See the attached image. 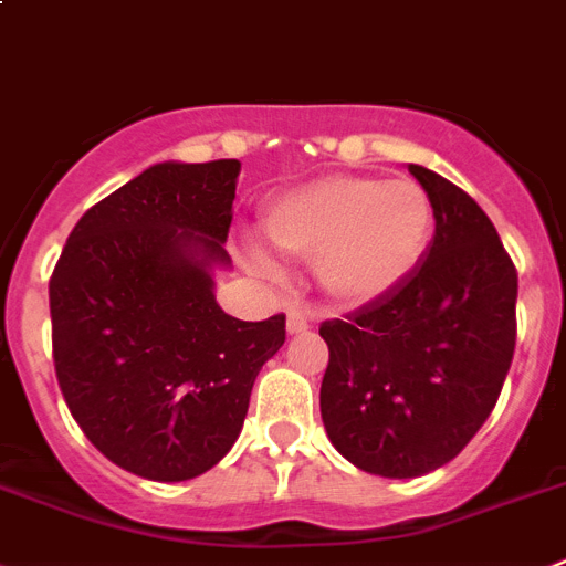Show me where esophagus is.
<instances>
[{"instance_id":"1","label":"esophagus","mask_w":566,"mask_h":566,"mask_svg":"<svg viewBox=\"0 0 566 566\" xmlns=\"http://www.w3.org/2000/svg\"><path fill=\"white\" fill-rule=\"evenodd\" d=\"M308 328H311V319H308V314H305V311H300V308L289 311V317H286L289 334H305Z\"/></svg>"}]
</instances>
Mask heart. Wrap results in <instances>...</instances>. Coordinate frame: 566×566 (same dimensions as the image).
<instances>
[{
  "label": "heart",
  "mask_w": 566,
  "mask_h": 566,
  "mask_svg": "<svg viewBox=\"0 0 566 566\" xmlns=\"http://www.w3.org/2000/svg\"><path fill=\"white\" fill-rule=\"evenodd\" d=\"M263 232L280 252L314 261L328 297L365 305L396 292L423 261L434 207L415 179L325 176L274 199ZM249 261L272 269L261 247H249Z\"/></svg>",
  "instance_id": "1"
}]
</instances>
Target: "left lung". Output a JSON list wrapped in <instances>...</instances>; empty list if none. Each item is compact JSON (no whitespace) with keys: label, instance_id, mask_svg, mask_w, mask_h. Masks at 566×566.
I'll use <instances>...</instances> for the list:
<instances>
[{"label":"left lung","instance_id":"left-lung-1","mask_svg":"<svg viewBox=\"0 0 566 566\" xmlns=\"http://www.w3.org/2000/svg\"><path fill=\"white\" fill-rule=\"evenodd\" d=\"M434 207L427 255L396 292L319 325L331 443L367 474L421 476L458 458L500 398L516 345V266L469 193L409 165Z\"/></svg>","mask_w":566,"mask_h":566}]
</instances>
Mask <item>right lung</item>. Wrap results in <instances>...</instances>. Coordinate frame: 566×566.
I'll list each match as a JSON object with an SVG mask.
<instances>
[{
	"mask_svg": "<svg viewBox=\"0 0 566 566\" xmlns=\"http://www.w3.org/2000/svg\"><path fill=\"white\" fill-rule=\"evenodd\" d=\"M238 159L159 163L83 212L50 277L53 359L72 418L154 483L205 474L238 440L286 317L221 311Z\"/></svg>",
	"mask_w": 566,
	"mask_h": 566,
	"instance_id": "right-lung-1",
	"label": "right lung"
}]
</instances>
